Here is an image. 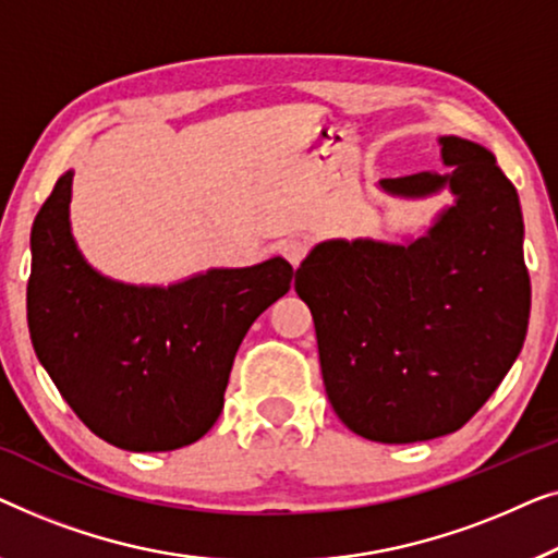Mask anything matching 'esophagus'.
Listing matches in <instances>:
<instances>
[{
	"instance_id": "34e87169",
	"label": "esophagus",
	"mask_w": 558,
	"mask_h": 558,
	"mask_svg": "<svg viewBox=\"0 0 558 558\" xmlns=\"http://www.w3.org/2000/svg\"><path fill=\"white\" fill-rule=\"evenodd\" d=\"M305 250H308V245H305L303 238H288L280 242V253L290 265H293V268L301 265V260L305 257Z\"/></svg>"
}]
</instances>
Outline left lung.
I'll list each match as a JSON object with an SVG mask.
<instances>
[{"mask_svg": "<svg viewBox=\"0 0 558 558\" xmlns=\"http://www.w3.org/2000/svg\"><path fill=\"white\" fill-rule=\"evenodd\" d=\"M437 141L447 174L379 182L402 199L452 194L420 238L326 240L295 270L333 412L374 442L460 429L504 381L529 328L515 186L485 146Z\"/></svg>", "mask_w": 558, "mask_h": 558, "instance_id": "1", "label": "left lung"}]
</instances>
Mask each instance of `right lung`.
<instances>
[{"label": "right lung", "instance_id": "1", "mask_svg": "<svg viewBox=\"0 0 558 558\" xmlns=\"http://www.w3.org/2000/svg\"><path fill=\"white\" fill-rule=\"evenodd\" d=\"M73 171L33 225L27 324L35 354L83 425L131 452L197 442L225 404L247 328L290 290L282 257L131 286L85 260L70 230Z\"/></svg>", "mask_w": 558, "mask_h": 558}]
</instances>
